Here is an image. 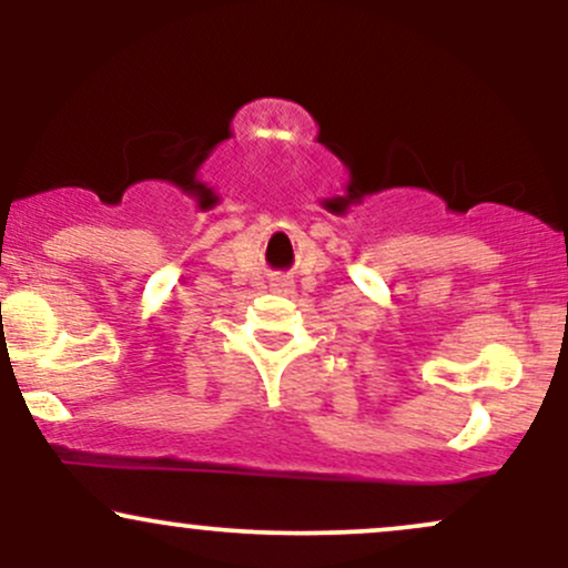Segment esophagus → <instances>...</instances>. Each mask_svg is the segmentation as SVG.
<instances>
[{"mask_svg":"<svg viewBox=\"0 0 568 568\" xmlns=\"http://www.w3.org/2000/svg\"><path fill=\"white\" fill-rule=\"evenodd\" d=\"M272 291L277 293H293V280L288 275H280L272 280Z\"/></svg>","mask_w":568,"mask_h":568,"instance_id":"esophagus-1","label":"esophagus"}]
</instances>
